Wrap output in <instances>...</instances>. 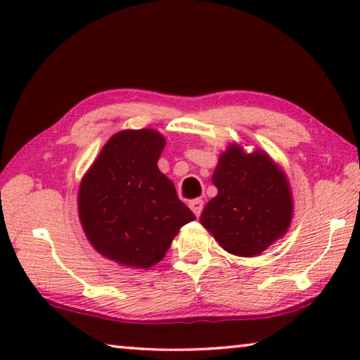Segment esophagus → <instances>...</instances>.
<instances>
[{"mask_svg":"<svg viewBox=\"0 0 360 360\" xmlns=\"http://www.w3.org/2000/svg\"><path fill=\"white\" fill-rule=\"evenodd\" d=\"M188 206H191V210L193 211V214L197 216V217H200V214H202V211H203V200H200V198L191 200V202H188Z\"/></svg>","mask_w":360,"mask_h":360,"instance_id":"1","label":"esophagus"}]
</instances>
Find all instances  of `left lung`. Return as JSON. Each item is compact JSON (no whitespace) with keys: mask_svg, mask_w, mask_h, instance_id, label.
Segmentation results:
<instances>
[{"mask_svg":"<svg viewBox=\"0 0 360 360\" xmlns=\"http://www.w3.org/2000/svg\"><path fill=\"white\" fill-rule=\"evenodd\" d=\"M217 195L200 221L225 251L252 257L283 236L292 217L285 176L264 152L245 154L230 146L212 174Z\"/></svg>","mask_w":360,"mask_h":360,"instance_id":"left-lung-1","label":"left lung"}]
</instances>
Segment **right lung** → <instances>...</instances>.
Here are the masks:
<instances>
[{"label": "right lung", "instance_id": "1", "mask_svg": "<svg viewBox=\"0 0 360 360\" xmlns=\"http://www.w3.org/2000/svg\"><path fill=\"white\" fill-rule=\"evenodd\" d=\"M165 138L127 130L101 149L79 188V217L92 246L117 264L149 268L195 219L157 167Z\"/></svg>", "mask_w": 360, "mask_h": 360}]
</instances>
